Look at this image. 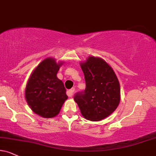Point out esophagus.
<instances>
[{
    "instance_id": "1",
    "label": "esophagus",
    "mask_w": 156,
    "mask_h": 156,
    "mask_svg": "<svg viewBox=\"0 0 156 156\" xmlns=\"http://www.w3.org/2000/svg\"><path fill=\"white\" fill-rule=\"evenodd\" d=\"M74 90H75V89H74V87H72V89L69 90V91H68V95H69V97H70V98H72V97H73V93H74Z\"/></svg>"
}]
</instances>
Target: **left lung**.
<instances>
[{
  "mask_svg": "<svg viewBox=\"0 0 156 156\" xmlns=\"http://www.w3.org/2000/svg\"><path fill=\"white\" fill-rule=\"evenodd\" d=\"M80 66L86 88L83 93L76 94L74 101L84 119L101 121L110 116L120 103L119 80L110 65L100 57L89 56Z\"/></svg>",
  "mask_w": 156,
  "mask_h": 156,
  "instance_id": "8db88e82",
  "label": "left lung"
}]
</instances>
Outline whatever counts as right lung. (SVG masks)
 Returning <instances> with one entry per match:
<instances>
[{
  "label": "right lung",
  "mask_w": 156,
  "mask_h": 156,
  "mask_svg": "<svg viewBox=\"0 0 156 156\" xmlns=\"http://www.w3.org/2000/svg\"><path fill=\"white\" fill-rule=\"evenodd\" d=\"M63 61L46 58L36 66L25 88V99L31 110L43 118H53L60 112L68 98L57 73Z\"/></svg>",
  "instance_id": "add662e5"
}]
</instances>
